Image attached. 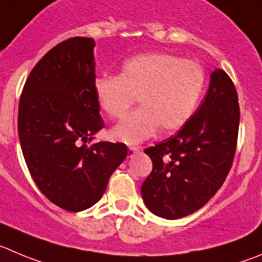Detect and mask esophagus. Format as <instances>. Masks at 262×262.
<instances>
[{"label":"esophagus","mask_w":262,"mask_h":262,"mask_svg":"<svg viewBox=\"0 0 262 262\" xmlns=\"http://www.w3.org/2000/svg\"><path fill=\"white\" fill-rule=\"evenodd\" d=\"M137 152H139V148L136 146H129L128 148V158H132L133 155H136Z\"/></svg>","instance_id":"34e87169"}]
</instances>
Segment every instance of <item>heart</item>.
Instances as JSON below:
<instances>
[{"label":"heart","instance_id":"1","mask_svg":"<svg viewBox=\"0 0 262 262\" xmlns=\"http://www.w3.org/2000/svg\"><path fill=\"white\" fill-rule=\"evenodd\" d=\"M205 86V71L194 60L167 53L147 54L124 63L119 76H101L93 90L98 107L110 119H121L134 99L139 108L111 130V137L137 145L160 129L182 128L195 112Z\"/></svg>","mask_w":262,"mask_h":262}]
</instances>
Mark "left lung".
I'll return each mask as SVG.
<instances>
[{
	"label": "left lung",
	"mask_w": 262,
	"mask_h": 262,
	"mask_svg": "<svg viewBox=\"0 0 262 262\" xmlns=\"http://www.w3.org/2000/svg\"><path fill=\"white\" fill-rule=\"evenodd\" d=\"M239 117L235 86L225 71L216 68L208 92L189 121L174 136L145 150L152 160V172L141 192L154 214L181 219L216 194L233 164Z\"/></svg>",
	"instance_id": "left-lung-1"
}]
</instances>
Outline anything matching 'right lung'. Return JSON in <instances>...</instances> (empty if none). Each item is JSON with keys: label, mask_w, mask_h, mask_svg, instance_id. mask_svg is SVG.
Segmentation results:
<instances>
[{"label": "right lung", "mask_w": 262, "mask_h": 262, "mask_svg": "<svg viewBox=\"0 0 262 262\" xmlns=\"http://www.w3.org/2000/svg\"><path fill=\"white\" fill-rule=\"evenodd\" d=\"M94 46L88 37L54 46L31 71L19 101L18 134L29 173L51 203L70 212L101 199L128 155L124 143L86 145L104 126L93 90Z\"/></svg>", "instance_id": "1"}]
</instances>
